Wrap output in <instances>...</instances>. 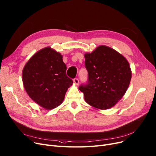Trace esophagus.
<instances>
[{"label":"esophagus","mask_w":156,"mask_h":156,"mask_svg":"<svg viewBox=\"0 0 156 156\" xmlns=\"http://www.w3.org/2000/svg\"><path fill=\"white\" fill-rule=\"evenodd\" d=\"M73 82H74V84L76 85H78L79 84V80L78 78H74L73 80Z\"/></svg>","instance_id":"obj_1"}]
</instances>
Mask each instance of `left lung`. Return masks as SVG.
I'll use <instances>...</instances> for the list:
<instances>
[{
	"instance_id": "1",
	"label": "left lung",
	"mask_w": 156,
	"mask_h": 156,
	"mask_svg": "<svg viewBox=\"0 0 156 156\" xmlns=\"http://www.w3.org/2000/svg\"><path fill=\"white\" fill-rule=\"evenodd\" d=\"M88 82L79 87L89 105L106 110L115 105L129 85L131 70L127 59L116 50L101 45L85 53Z\"/></svg>"
}]
</instances>
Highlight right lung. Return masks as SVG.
<instances>
[{"label":"right lung","mask_w":156,"mask_h":156,"mask_svg":"<svg viewBox=\"0 0 156 156\" xmlns=\"http://www.w3.org/2000/svg\"><path fill=\"white\" fill-rule=\"evenodd\" d=\"M66 69L60 53L50 47L40 50L23 67L22 81L27 93L46 110L57 107L73 83L67 76Z\"/></svg>","instance_id":"1"}]
</instances>
